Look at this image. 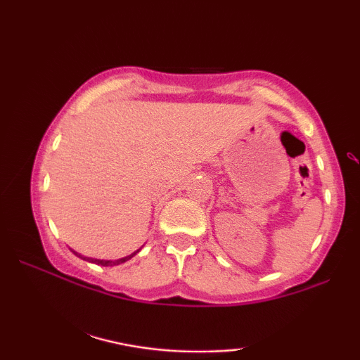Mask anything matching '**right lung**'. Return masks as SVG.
Returning <instances> with one entry per match:
<instances>
[{"instance_id": "add662e5", "label": "right lung", "mask_w": 360, "mask_h": 360, "mask_svg": "<svg viewBox=\"0 0 360 360\" xmlns=\"http://www.w3.org/2000/svg\"><path fill=\"white\" fill-rule=\"evenodd\" d=\"M141 249H137L136 252H132L131 255H126V257H122V259H116V260H100V259H91V257H83V255H80V254H77L75 250H73V252H75V255H78V257H82V259H85V260H88V262H93V264H98V265H105V267H111V265H120V264H124L126 260H129L131 257H134V255L139 252Z\"/></svg>"}]
</instances>
